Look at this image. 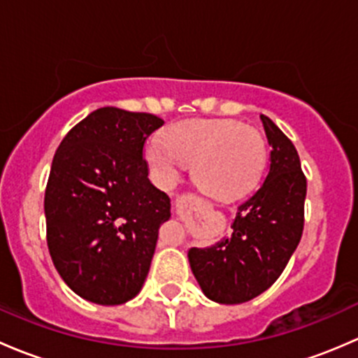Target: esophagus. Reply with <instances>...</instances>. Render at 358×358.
Segmentation results:
<instances>
[{"label":"esophagus","mask_w":358,"mask_h":358,"mask_svg":"<svg viewBox=\"0 0 358 358\" xmlns=\"http://www.w3.org/2000/svg\"><path fill=\"white\" fill-rule=\"evenodd\" d=\"M200 205H201V201L191 193L179 194V196L176 198V210H178V212H182V210H187V208H193V206H196L198 208Z\"/></svg>","instance_id":"esophagus-1"}]
</instances>
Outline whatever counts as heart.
Listing matches in <instances>:
<instances>
[{"label":"heart","mask_w":358,"mask_h":358,"mask_svg":"<svg viewBox=\"0 0 358 358\" xmlns=\"http://www.w3.org/2000/svg\"><path fill=\"white\" fill-rule=\"evenodd\" d=\"M265 141L257 129L229 119L182 120L153 138L145 157L155 178L172 186L184 165L201 193L219 201L245 196L259 182L265 165Z\"/></svg>","instance_id":"heart-1"}]
</instances>
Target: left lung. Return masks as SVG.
Wrapping results in <instances>:
<instances>
[{
  "label": "left lung",
  "instance_id": "obj_1",
  "mask_svg": "<svg viewBox=\"0 0 358 358\" xmlns=\"http://www.w3.org/2000/svg\"><path fill=\"white\" fill-rule=\"evenodd\" d=\"M260 119L272 146L264 182L238 206L229 238L187 252L198 285L217 303H243L271 288L303 233L307 178L300 157L278 125Z\"/></svg>",
  "mask_w": 358,
  "mask_h": 358
}]
</instances>
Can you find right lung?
Masks as SVG:
<instances>
[{
	"label": "right lung",
	"mask_w": 358,
	"mask_h": 358,
	"mask_svg": "<svg viewBox=\"0 0 358 358\" xmlns=\"http://www.w3.org/2000/svg\"><path fill=\"white\" fill-rule=\"evenodd\" d=\"M152 113L105 106L62 139L44 193L46 241L58 274L73 293L120 305L143 288L171 198L148 179L143 157Z\"/></svg>",
	"instance_id": "right-lung-1"
}]
</instances>
